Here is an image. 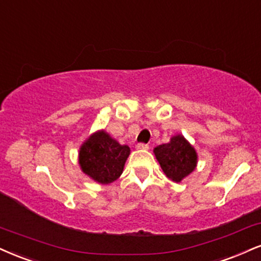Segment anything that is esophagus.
I'll list each match as a JSON object with an SVG mask.
<instances>
[{"mask_svg": "<svg viewBox=\"0 0 261 261\" xmlns=\"http://www.w3.org/2000/svg\"><path fill=\"white\" fill-rule=\"evenodd\" d=\"M136 148L137 149H148L149 146H148V144H146V143H137Z\"/></svg>", "mask_w": 261, "mask_h": 261, "instance_id": "34e87169", "label": "esophagus"}]
</instances>
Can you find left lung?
<instances>
[{
	"mask_svg": "<svg viewBox=\"0 0 261 261\" xmlns=\"http://www.w3.org/2000/svg\"><path fill=\"white\" fill-rule=\"evenodd\" d=\"M153 152L166 177L174 182H181L197 166L196 149L182 135L172 136L170 142L156 146Z\"/></svg>",
	"mask_w": 261,
	"mask_h": 261,
	"instance_id": "1",
	"label": "left lung"
}]
</instances>
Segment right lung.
I'll return each mask as SVG.
<instances>
[{
	"mask_svg": "<svg viewBox=\"0 0 261 261\" xmlns=\"http://www.w3.org/2000/svg\"><path fill=\"white\" fill-rule=\"evenodd\" d=\"M130 147L121 146L105 130L97 131L81 144L79 164L87 176L99 184H111L122 174Z\"/></svg>",
	"mask_w": 261,
	"mask_h": 261,
	"instance_id": "add662e5",
	"label": "right lung"
}]
</instances>
